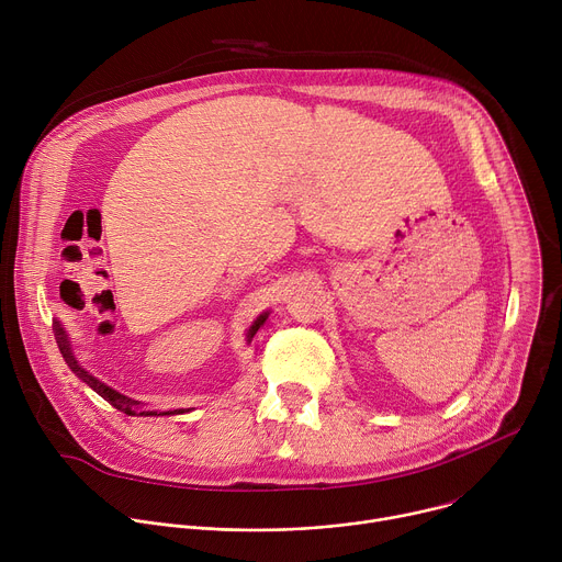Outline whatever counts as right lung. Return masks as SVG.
<instances>
[{
	"label": "right lung",
	"mask_w": 562,
	"mask_h": 562,
	"mask_svg": "<svg viewBox=\"0 0 562 562\" xmlns=\"http://www.w3.org/2000/svg\"><path fill=\"white\" fill-rule=\"evenodd\" d=\"M267 317H269V311H265V313H260V315L256 317V323H254V325L249 327V331H247V342L254 340V336L258 334V329L267 323ZM53 329H55L57 347H59L61 358H64V362L68 364V369H70L79 380L87 382L95 393H100L104 400H109V403H111L115 409L124 412L126 416H178V414H187V412H189V409H169V412H150V409H144V405L139 403V400H133V397H128V395L115 391L113 386L104 384L100 378H95L93 373H89L82 364L77 362V358H75V353H72V347H70V340H68V334H66V329H64V325L59 323V319H53Z\"/></svg>",
	"instance_id": "add662e5"
}]
</instances>
